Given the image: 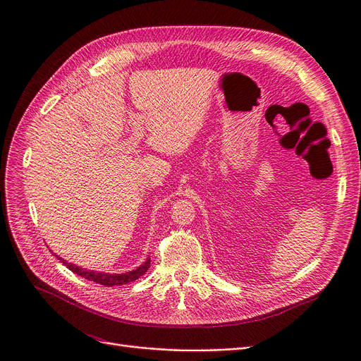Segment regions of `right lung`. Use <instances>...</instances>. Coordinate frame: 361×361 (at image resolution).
Returning <instances> with one entry per match:
<instances>
[{
	"instance_id": "1",
	"label": "right lung",
	"mask_w": 361,
	"mask_h": 361,
	"mask_svg": "<svg viewBox=\"0 0 361 361\" xmlns=\"http://www.w3.org/2000/svg\"><path fill=\"white\" fill-rule=\"evenodd\" d=\"M57 259L61 260V263L64 266H67L73 273L81 276L82 279H87L90 281H94V283H98L101 286H106V287H113V286H123V284H127V283H131L134 280H137L138 277H141L142 274H145V271L148 270L149 267V259L142 264L140 266L138 269L130 271V273H124V274H107V273H95V271H90V270H82L74 264H68L66 260L60 259V257L57 255Z\"/></svg>"
}]
</instances>
